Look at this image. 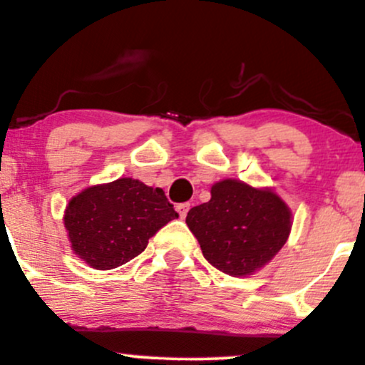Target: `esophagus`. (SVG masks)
Here are the masks:
<instances>
[{
    "instance_id": "1",
    "label": "esophagus",
    "mask_w": 365,
    "mask_h": 365,
    "mask_svg": "<svg viewBox=\"0 0 365 365\" xmlns=\"http://www.w3.org/2000/svg\"><path fill=\"white\" fill-rule=\"evenodd\" d=\"M188 209H190V204L188 202H183V204H177V212L180 215V217H185L187 216V212H188Z\"/></svg>"
}]
</instances>
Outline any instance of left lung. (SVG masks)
Returning a JSON list of instances; mask_svg holds the SVG:
<instances>
[{"instance_id": "8db88e82", "label": "left lung", "mask_w": 365, "mask_h": 365, "mask_svg": "<svg viewBox=\"0 0 365 365\" xmlns=\"http://www.w3.org/2000/svg\"><path fill=\"white\" fill-rule=\"evenodd\" d=\"M187 226L206 261L230 276L252 274L284 245L292 228L287 204L274 192L238 180L211 188V200L192 207Z\"/></svg>"}]
</instances>
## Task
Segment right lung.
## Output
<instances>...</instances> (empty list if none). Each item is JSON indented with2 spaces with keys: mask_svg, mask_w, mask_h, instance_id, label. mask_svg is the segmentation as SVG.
<instances>
[{
  "mask_svg": "<svg viewBox=\"0 0 365 365\" xmlns=\"http://www.w3.org/2000/svg\"><path fill=\"white\" fill-rule=\"evenodd\" d=\"M175 217L163 188L120 178L75 195L65 228L75 254L96 269H113L144 252L149 238Z\"/></svg>",
  "mask_w": 365,
  "mask_h": 365,
  "instance_id": "right-lung-1",
  "label": "right lung"
}]
</instances>
